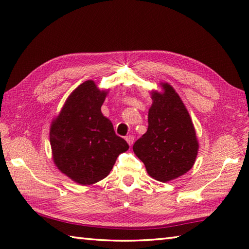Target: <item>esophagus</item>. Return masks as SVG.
<instances>
[{
  "label": "esophagus",
  "mask_w": 249,
  "mask_h": 249,
  "mask_svg": "<svg viewBox=\"0 0 249 249\" xmlns=\"http://www.w3.org/2000/svg\"><path fill=\"white\" fill-rule=\"evenodd\" d=\"M126 141H127V143L129 144V145H133V143H134V140H135V137L133 136V135H129V136H127L126 137Z\"/></svg>",
  "instance_id": "1"
}]
</instances>
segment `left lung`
Here are the masks:
<instances>
[{"label":"left lung","instance_id":"8db88e82","mask_svg":"<svg viewBox=\"0 0 249 249\" xmlns=\"http://www.w3.org/2000/svg\"><path fill=\"white\" fill-rule=\"evenodd\" d=\"M163 92H152L149 127L133 150L150 177L169 182L193 168L199 143L193 121L178 94L168 83Z\"/></svg>","mask_w":249,"mask_h":249}]
</instances>
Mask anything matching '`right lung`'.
<instances>
[{
  "label": "right lung",
  "instance_id": "obj_1",
  "mask_svg": "<svg viewBox=\"0 0 249 249\" xmlns=\"http://www.w3.org/2000/svg\"><path fill=\"white\" fill-rule=\"evenodd\" d=\"M107 93L92 80L83 82L52 121L53 161L62 173L78 184L91 185L105 178L118 156L129 147L115 135L111 121L100 110Z\"/></svg>",
  "mask_w": 249,
  "mask_h": 249
}]
</instances>
